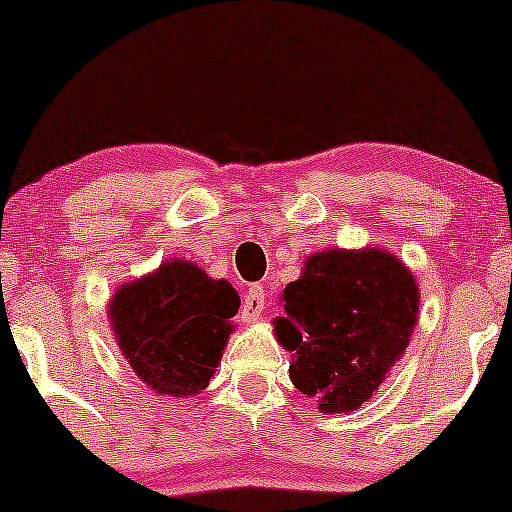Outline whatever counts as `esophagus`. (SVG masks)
Here are the masks:
<instances>
[{
    "mask_svg": "<svg viewBox=\"0 0 512 512\" xmlns=\"http://www.w3.org/2000/svg\"><path fill=\"white\" fill-rule=\"evenodd\" d=\"M264 305H267V296H264V291L260 286H252V289L245 291L240 313H243L245 320H255V317H260L264 313Z\"/></svg>",
    "mask_w": 512,
    "mask_h": 512,
    "instance_id": "1",
    "label": "esophagus"
}]
</instances>
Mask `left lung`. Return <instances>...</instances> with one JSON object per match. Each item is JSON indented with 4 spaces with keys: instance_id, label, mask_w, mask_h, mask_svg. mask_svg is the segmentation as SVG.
<instances>
[{
    "instance_id": "1",
    "label": "left lung",
    "mask_w": 512,
    "mask_h": 512,
    "mask_svg": "<svg viewBox=\"0 0 512 512\" xmlns=\"http://www.w3.org/2000/svg\"><path fill=\"white\" fill-rule=\"evenodd\" d=\"M419 284L385 248L320 250L279 296L276 342L291 351V383L322 414L356 411L407 351Z\"/></svg>"
}]
</instances>
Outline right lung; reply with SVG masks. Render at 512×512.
I'll return each instance as SVG.
<instances>
[{
  "mask_svg": "<svg viewBox=\"0 0 512 512\" xmlns=\"http://www.w3.org/2000/svg\"><path fill=\"white\" fill-rule=\"evenodd\" d=\"M240 296L190 260H166L125 281L108 303V320L137 378L163 397H192L219 368Z\"/></svg>",
  "mask_w": 512,
  "mask_h": 512,
  "instance_id": "add662e5",
  "label": "right lung"
}]
</instances>
